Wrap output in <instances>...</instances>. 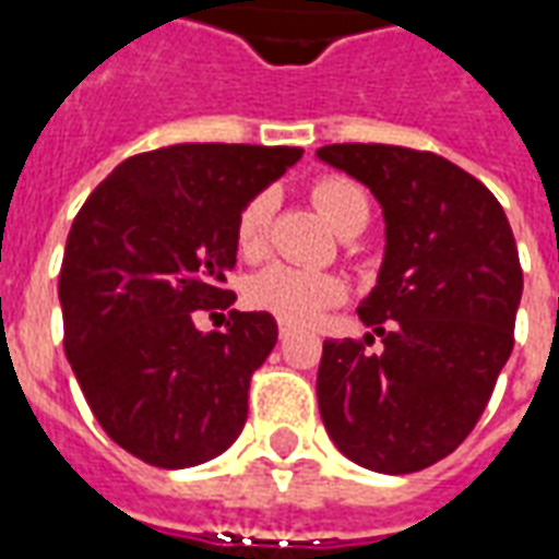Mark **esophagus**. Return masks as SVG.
Wrapping results in <instances>:
<instances>
[{
	"label": "esophagus",
	"mask_w": 559,
	"mask_h": 559,
	"mask_svg": "<svg viewBox=\"0 0 559 559\" xmlns=\"http://www.w3.org/2000/svg\"><path fill=\"white\" fill-rule=\"evenodd\" d=\"M290 335H293V326H287V323H281V326H278V338L287 341V338H290Z\"/></svg>",
	"instance_id": "esophagus-1"
}]
</instances>
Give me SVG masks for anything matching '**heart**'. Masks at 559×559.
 I'll list each match as a JSON object with an SVG mask.
<instances>
[{"label":"heart","instance_id":"1","mask_svg":"<svg viewBox=\"0 0 559 559\" xmlns=\"http://www.w3.org/2000/svg\"><path fill=\"white\" fill-rule=\"evenodd\" d=\"M311 200L335 230L350 218L353 212L368 209V197L362 188L350 179H341V176H329V179L314 182ZM269 221H272V194L251 197L236 221V245H239L242 257H260L266 251ZM341 299H344V284L335 275L314 272V269L275 263L248 281V302L260 311L275 314L284 323H293V326L311 323L320 317V311H326L329 305L341 302Z\"/></svg>","mask_w":559,"mask_h":559}]
</instances>
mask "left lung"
<instances>
[{
	"label": "left lung",
	"mask_w": 559,
	"mask_h": 559,
	"mask_svg": "<svg viewBox=\"0 0 559 559\" xmlns=\"http://www.w3.org/2000/svg\"><path fill=\"white\" fill-rule=\"evenodd\" d=\"M317 158L362 182L386 224L374 290L356 308L383 350L323 344L320 416L353 464L416 473L464 443L512 353L515 236L497 197L433 152L335 143Z\"/></svg>",
	"instance_id": "obj_1"
}]
</instances>
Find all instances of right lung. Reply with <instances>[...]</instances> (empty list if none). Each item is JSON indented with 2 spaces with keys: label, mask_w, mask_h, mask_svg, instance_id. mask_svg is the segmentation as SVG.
Here are the masks:
<instances>
[{
  "label": "right lung",
  "mask_w": 559,
  "mask_h": 559,
  "mask_svg": "<svg viewBox=\"0 0 559 559\" xmlns=\"http://www.w3.org/2000/svg\"><path fill=\"white\" fill-rule=\"evenodd\" d=\"M302 148L179 143L122 160L71 224L59 272L66 356L107 437L160 469L221 455L248 419L251 374L278 341L269 311L230 308L236 221Z\"/></svg>",
  "instance_id": "1"
}]
</instances>
